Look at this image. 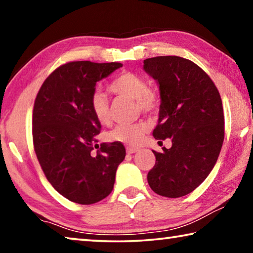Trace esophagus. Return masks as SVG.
<instances>
[{
    "mask_svg": "<svg viewBox=\"0 0 253 253\" xmlns=\"http://www.w3.org/2000/svg\"><path fill=\"white\" fill-rule=\"evenodd\" d=\"M126 151H127L128 154H134L136 152H138L139 148H137V147H127Z\"/></svg>",
    "mask_w": 253,
    "mask_h": 253,
    "instance_id": "34e87169",
    "label": "esophagus"
}]
</instances>
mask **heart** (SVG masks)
Wrapping results in <instances>:
<instances>
[{
	"label": "heart",
	"mask_w": 253,
	"mask_h": 253,
	"mask_svg": "<svg viewBox=\"0 0 253 253\" xmlns=\"http://www.w3.org/2000/svg\"><path fill=\"white\" fill-rule=\"evenodd\" d=\"M109 90L115 95L135 100L137 109L144 114H151L160 107L158 93L148 88V84L143 76L131 71H125L116 77L109 84ZM89 106L93 116L100 124L110 123V108L107 97L99 90H95L89 99ZM149 129V125L144 121L134 124L117 125L107 135L110 142H116L136 146L142 142L144 135Z\"/></svg>",
	"instance_id": "1"
}]
</instances>
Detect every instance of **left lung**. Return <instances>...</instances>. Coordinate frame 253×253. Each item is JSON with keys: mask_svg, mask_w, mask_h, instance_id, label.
<instances>
[{"mask_svg": "<svg viewBox=\"0 0 253 253\" xmlns=\"http://www.w3.org/2000/svg\"><path fill=\"white\" fill-rule=\"evenodd\" d=\"M144 70L157 80L161 110L153 136L172 147L156 157L147 174L152 190L166 198L193 192L215 165L224 140V114L219 90L202 68L177 55L144 60Z\"/></svg>", "mask_w": 253, "mask_h": 253, "instance_id": "8db88e82", "label": "left lung"}]
</instances>
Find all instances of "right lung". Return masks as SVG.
<instances>
[{"mask_svg": "<svg viewBox=\"0 0 253 253\" xmlns=\"http://www.w3.org/2000/svg\"><path fill=\"white\" fill-rule=\"evenodd\" d=\"M121 67L119 62H67L51 72L34 100V152L46 179L71 202L92 204L107 198L125 158L121 143L96 144L101 126L89 106L97 81Z\"/></svg>", "mask_w": 253, "mask_h": 253, "instance_id": "1", "label": "right lung"}]
</instances>
